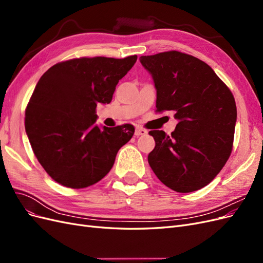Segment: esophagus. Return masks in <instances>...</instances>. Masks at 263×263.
<instances>
[{"mask_svg": "<svg viewBox=\"0 0 263 263\" xmlns=\"http://www.w3.org/2000/svg\"><path fill=\"white\" fill-rule=\"evenodd\" d=\"M145 135H147V130L141 128V127H136L135 128V136H145Z\"/></svg>", "mask_w": 263, "mask_h": 263, "instance_id": "34e87169", "label": "esophagus"}]
</instances>
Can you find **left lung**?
<instances>
[{"mask_svg": "<svg viewBox=\"0 0 263 263\" xmlns=\"http://www.w3.org/2000/svg\"><path fill=\"white\" fill-rule=\"evenodd\" d=\"M157 90L156 112L178 119L171 135L150 130L156 141L148 162L164 185L189 193L208 185L232 154L237 119L233 93L193 55L171 50L141 55Z\"/></svg>", "mask_w": 263, "mask_h": 263, "instance_id": "obj_1", "label": "left lung"}]
</instances>
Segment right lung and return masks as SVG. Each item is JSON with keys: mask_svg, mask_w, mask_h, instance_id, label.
<instances>
[{"mask_svg": "<svg viewBox=\"0 0 263 263\" xmlns=\"http://www.w3.org/2000/svg\"><path fill=\"white\" fill-rule=\"evenodd\" d=\"M136 60V54L71 59L55 63L39 79L25 110V129L37 160L59 184H95L133 137L130 124L100 128L95 122L98 104L110 103L118 81Z\"/></svg>", "mask_w": 263, "mask_h": 263, "instance_id": "1", "label": "right lung"}]
</instances>
